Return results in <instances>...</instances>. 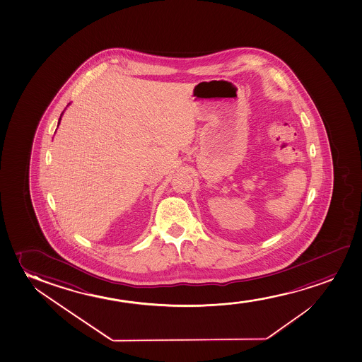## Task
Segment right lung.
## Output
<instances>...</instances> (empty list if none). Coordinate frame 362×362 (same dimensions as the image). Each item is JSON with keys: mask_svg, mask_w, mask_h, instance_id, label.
Returning <instances> with one entry per match:
<instances>
[{"mask_svg": "<svg viewBox=\"0 0 362 362\" xmlns=\"http://www.w3.org/2000/svg\"><path fill=\"white\" fill-rule=\"evenodd\" d=\"M69 105H70V103H69ZM69 105H67V107H69ZM64 112H65V110H64ZM64 112H62V115H60V119H59V122H57V127L60 125V122H62V117L64 115Z\"/></svg>", "mask_w": 362, "mask_h": 362, "instance_id": "obj_1", "label": "right lung"}]
</instances>
